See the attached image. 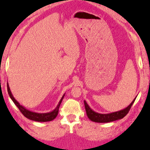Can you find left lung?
<instances>
[{
  "mask_svg": "<svg viewBox=\"0 0 150 150\" xmlns=\"http://www.w3.org/2000/svg\"><path fill=\"white\" fill-rule=\"evenodd\" d=\"M136 98L134 99L132 103H131L126 109L121 110V111L114 112L109 114H100V113H98V112H94L93 110H91L90 108V107L88 106V105L87 104V103H86V101H84L86 111L89 119L93 122H109L115 121V120L122 119L123 117H125L126 115L128 114V112H129L131 107H132L134 102Z\"/></svg>",
  "mask_w": 150,
  "mask_h": 150,
  "instance_id": "left-lung-1",
  "label": "left lung"
}]
</instances>
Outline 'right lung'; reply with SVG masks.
Wrapping results in <instances>:
<instances>
[{"instance_id": "1", "label": "right lung", "mask_w": 150, "mask_h": 150, "mask_svg": "<svg viewBox=\"0 0 150 150\" xmlns=\"http://www.w3.org/2000/svg\"><path fill=\"white\" fill-rule=\"evenodd\" d=\"M7 90L10 98L12 99L13 102H14L16 105L17 106L18 108L19 109L20 112L23 114V116L25 117L26 118H28L29 119L35 120V121H38V122H47V121H51V120H54L55 118L57 117L58 113H59V107L60 105V103H61L62 99L64 96V95L62 96V99H60L59 103L56 107V109L53 110L52 111L50 112H47V113H37V112H33L28 111V110L25 109L24 107H22L21 105H20V103L16 100V99L14 98V97H13V96L12 95V93L11 91H10V88H9L8 83H7Z\"/></svg>"}]
</instances>
